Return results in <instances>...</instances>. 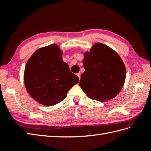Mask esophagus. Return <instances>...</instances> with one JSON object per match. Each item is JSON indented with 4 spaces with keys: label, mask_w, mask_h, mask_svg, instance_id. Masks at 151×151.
I'll list each match as a JSON object with an SVG mask.
<instances>
[{
    "label": "esophagus",
    "mask_w": 151,
    "mask_h": 151,
    "mask_svg": "<svg viewBox=\"0 0 151 151\" xmlns=\"http://www.w3.org/2000/svg\"><path fill=\"white\" fill-rule=\"evenodd\" d=\"M77 76H78V77H79V79H81V73L80 72H79V73H77Z\"/></svg>",
    "instance_id": "34e87169"
}]
</instances>
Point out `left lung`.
<instances>
[{
    "mask_svg": "<svg viewBox=\"0 0 151 151\" xmlns=\"http://www.w3.org/2000/svg\"><path fill=\"white\" fill-rule=\"evenodd\" d=\"M85 72L79 86L88 96L99 101H106L119 93L125 83L126 68L115 50L101 43H95L84 52Z\"/></svg>",
    "mask_w": 151,
    "mask_h": 151,
    "instance_id": "1",
    "label": "left lung"
}]
</instances>
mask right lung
<instances>
[{
  "label": "right lung",
  "mask_w": 151,
  "mask_h": 151,
  "mask_svg": "<svg viewBox=\"0 0 151 151\" xmlns=\"http://www.w3.org/2000/svg\"><path fill=\"white\" fill-rule=\"evenodd\" d=\"M62 54L58 45L52 44L38 49L26 63L24 72L26 91L44 106L62 101L69 89L79 82L63 61Z\"/></svg>",
  "instance_id": "obj_1"
}]
</instances>
